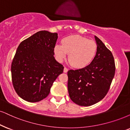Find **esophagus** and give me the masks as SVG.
I'll return each instance as SVG.
<instances>
[{
    "label": "esophagus",
    "mask_w": 130,
    "mask_h": 130,
    "mask_svg": "<svg viewBox=\"0 0 130 130\" xmlns=\"http://www.w3.org/2000/svg\"><path fill=\"white\" fill-rule=\"evenodd\" d=\"M68 68H66V67H64V69H63V72L64 73H67V72H68Z\"/></svg>",
    "instance_id": "34e87169"
}]
</instances>
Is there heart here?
I'll return each instance as SVG.
<instances>
[{
    "mask_svg": "<svg viewBox=\"0 0 130 130\" xmlns=\"http://www.w3.org/2000/svg\"><path fill=\"white\" fill-rule=\"evenodd\" d=\"M62 45L56 44L54 53L59 62H62L68 55V61L76 68H83L92 61L97 50L94 41L80 35H71L61 41Z\"/></svg>",
    "mask_w": 130,
    "mask_h": 130,
    "instance_id": "b5f03b06",
    "label": "heart"
}]
</instances>
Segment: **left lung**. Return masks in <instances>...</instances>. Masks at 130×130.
Wrapping results in <instances>:
<instances>
[{"mask_svg":"<svg viewBox=\"0 0 130 130\" xmlns=\"http://www.w3.org/2000/svg\"><path fill=\"white\" fill-rule=\"evenodd\" d=\"M96 55L89 65L68 71V90L71 100L81 106L96 104L104 98L115 73L112 53L97 37Z\"/></svg>","mask_w":130,"mask_h":130,"instance_id":"8db88e82","label":"left lung"}]
</instances>
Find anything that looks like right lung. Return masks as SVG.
I'll return each instance as SVG.
<instances>
[{
	"instance_id": "add662e5",
	"label": "right lung",
	"mask_w": 130,
	"mask_h": 130,
	"mask_svg": "<svg viewBox=\"0 0 130 130\" xmlns=\"http://www.w3.org/2000/svg\"><path fill=\"white\" fill-rule=\"evenodd\" d=\"M57 33L39 31L20 44L11 64L14 88L20 97L30 103L48 96L64 67L54 57Z\"/></svg>"
}]
</instances>
